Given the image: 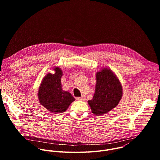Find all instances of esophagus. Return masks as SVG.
<instances>
[{
    "label": "esophagus",
    "instance_id": "obj_1",
    "mask_svg": "<svg viewBox=\"0 0 160 160\" xmlns=\"http://www.w3.org/2000/svg\"><path fill=\"white\" fill-rule=\"evenodd\" d=\"M77 99L78 101H85L86 99V97L85 96H82V97H78L77 98Z\"/></svg>",
    "mask_w": 160,
    "mask_h": 160
}]
</instances>
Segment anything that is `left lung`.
Returning a JSON list of instances; mask_svg holds the SVG:
<instances>
[{
  "label": "left lung",
  "mask_w": 160,
  "mask_h": 160,
  "mask_svg": "<svg viewBox=\"0 0 160 160\" xmlns=\"http://www.w3.org/2000/svg\"><path fill=\"white\" fill-rule=\"evenodd\" d=\"M96 91L93 99L88 101L92 112L99 116L115 108L122 97V87L118 79L109 69L96 74Z\"/></svg>",
  "instance_id": "8db88e82"
}]
</instances>
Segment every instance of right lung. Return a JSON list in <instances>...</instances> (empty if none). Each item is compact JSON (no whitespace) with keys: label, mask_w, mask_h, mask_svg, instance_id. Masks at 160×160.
<instances>
[{"label":"right lung","mask_w":160,"mask_h":160,"mask_svg":"<svg viewBox=\"0 0 160 160\" xmlns=\"http://www.w3.org/2000/svg\"><path fill=\"white\" fill-rule=\"evenodd\" d=\"M55 73H49L44 77L38 93L40 104L53 113L64 112L75 101L72 95L61 88L62 72L59 68H54Z\"/></svg>","instance_id":"add662e5"}]
</instances>
